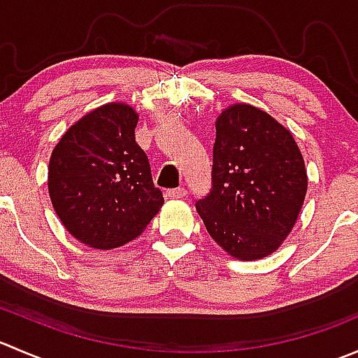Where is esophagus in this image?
I'll use <instances>...</instances> for the list:
<instances>
[{
  "label": "esophagus",
  "instance_id": "1",
  "mask_svg": "<svg viewBox=\"0 0 358 358\" xmlns=\"http://www.w3.org/2000/svg\"><path fill=\"white\" fill-rule=\"evenodd\" d=\"M187 196V190L185 189H171V190H166L164 197L166 199H182V197Z\"/></svg>",
  "mask_w": 358,
  "mask_h": 358
}]
</instances>
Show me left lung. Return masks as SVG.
I'll return each mask as SVG.
<instances>
[{
	"mask_svg": "<svg viewBox=\"0 0 358 358\" xmlns=\"http://www.w3.org/2000/svg\"><path fill=\"white\" fill-rule=\"evenodd\" d=\"M215 126L213 187L196 209L227 255L262 259L287 239L305 202L301 150L286 126L249 103L223 109Z\"/></svg>",
	"mask_w": 358,
	"mask_h": 358,
	"instance_id": "obj_1",
	"label": "left lung"
}]
</instances>
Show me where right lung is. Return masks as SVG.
Segmentation results:
<instances>
[{
  "instance_id": "obj_1",
  "label": "right lung",
  "mask_w": 358,
  "mask_h": 358,
  "mask_svg": "<svg viewBox=\"0 0 358 358\" xmlns=\"http://www.w3.org/2000/svg\"><path fill=\"white\" fill-rule=\"evenodd\" d=\"M138 112L124 102L90 110L50 156L48 194L62 225L93 249L138 237L164 204L145 152L135 142Z\"/></svg>"
}]
</instances>
